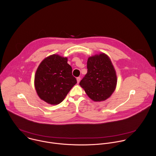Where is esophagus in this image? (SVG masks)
I'll list each match as a JSON object with an SVG mask.
<instances>
[{
	"label": "esophagus",
	"instance_id": "1",
	"mask_svg": "<svg viewBox=\"0 0 156 156\" xmlns=\"http://www.w3.org/2000/svg\"><path fill=\"white\" fill-rule=\"evenodd\" d=\"M80 77H77V83H79L80 82Z\"/></svg>",
	"mask_w": 156,
	"mask_h": 156
}]
</instances>
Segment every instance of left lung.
Segmentation results:
<instances>
[{
  "instance_id": "left-lung-1",
  "label": "left lung",
  "mask_w": 156,
  "mask_h": 156,
  "mask_svg": "<svg viewBox=\"0 0 156 156\" xmlns=\"http://www.w3.org/2000/svg\"><path fill=\"white\" fill-rule=\"evenodd\" d=\"M88 72L80 82L89 98L94 101H105L111 97L116 88V71L109 57L100 53L89 57Z\"/></svg>"
}]
</instances>
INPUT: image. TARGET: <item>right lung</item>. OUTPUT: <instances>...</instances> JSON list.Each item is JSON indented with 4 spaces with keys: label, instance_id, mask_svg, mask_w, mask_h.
<instances>
[{
    "label": "right lung",
    "instance_id": "add662e5",
    "mask_svg": "<svg viewBox=\"0 0 156 156\" xmlns=\"http://www.w3.org/2000/svg\"><path fill=\"white\" fill-rule=\"evenodd\" d=\"M67 58L52 55L40 63L35 75V88L39 97L56 105L61 103L77 83Z\"/></svg>",
    "mask_w": 156,
    "mask_h": 156
}]
</instances>
